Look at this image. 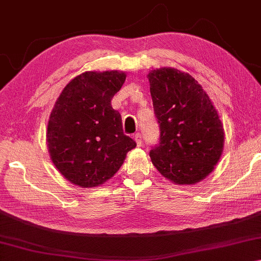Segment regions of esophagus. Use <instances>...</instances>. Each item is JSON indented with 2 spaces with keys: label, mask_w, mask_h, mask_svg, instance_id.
<instances>
[{
  "label": "esophagus",
  "mask_w": 261,
  "mask_h": 261,
  "mask_svg": "<svg viewBox=\"0 0 261 261\" xmlns=\"http://www.w3.org/2000/svg\"><path fill=\"white\" fill-rule=\"evenodd\" d=\"M135 140H136V143H137V146H142V144H143L142 134H139V132H137V134L135 135Z\"/></svg>",
  "instance_id": "34e87169"
}]
</instances>
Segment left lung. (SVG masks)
Wrapping results in <instances>:
<instances>
[{
    "mask_svg": "<svg viewBox=\"0 0 261 261\" xmlns=\"http://www.w3.org/2000/svg\"><path fill=\"white\" fill-rule=\"evenodd\" d=\"M160 127V142L150 151L152 164L176 185L200 182L214 171L224 145V129L202 86L171 67L148 73Z\"/></svg>",
    "mask_w": 261,
    "mask_h": 261,
    "instance_id": "left-lung-1",
    "label": "left lung"
}]
</instances>
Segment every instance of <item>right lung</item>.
Wrapping results in <instances>:
<instances>
[{
    "label": "right lung",
    "mask_w": 261,
    "mask_h": 261,
    "mask_svg": "<svg viewBox=\"0 0 261 261\" xmlns=\"http://www.w3.org/2000/svg\"><path fill=\"white\" fill-rule=\"evenodd\" d=\"M125 73L85 72L66 85L49 115L46 142L52 163L81 188L113 177L136 142L124 135L122 117L111 107Z\"/></svg>",
    "instance_id": "1"
}]
</instances>
